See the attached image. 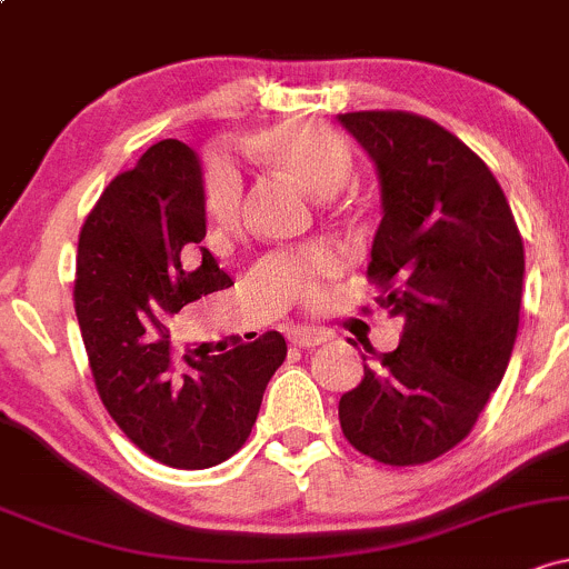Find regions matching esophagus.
<instances>
[{
	"label": "esophagus",
	"mask_w": 569,
	"mask_h": 569,
	"mask_svg": "<svg viewBox=\"0 0 569 569\" xmlns=\"http://www.w3.org/2000/svg\"><path fill=\"white\" fill-rule=\"evenodd\" d=\"M290 341L296 347H303V350H309V347H317V345H322V341H328V333L317 331V328L301 326V328H292Z\"/></svg>",
	"instance_id": "1"
}]
</instances>
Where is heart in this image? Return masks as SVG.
Returning <instances> with one entry per match:
<instances>
[{"label": "heart", "instance_id": "heart-1", "mask_svg": "<svg viewBox=\"0 0 569 569\" xmlns=\"http://www.w3.org/2000/svg\"><path fill=\"white\" fill-rule=\"evenodd\" d=\"M247 149L262 164L320 198L339 192L352 170L350 146L320 121L292 119L262 127L249 136ZM241 176L228 162L213 160L206 173V209L219 241H233L241 233ZM341 266L345 260L331 241H311L262 262L258 279H268L282 290V296L315 309L326 298V284L341 273Z\"/></svg>", "mask_w": 569, "mask_h": 569}]
</instances>
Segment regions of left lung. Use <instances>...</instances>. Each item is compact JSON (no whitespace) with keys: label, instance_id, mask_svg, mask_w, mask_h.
Listing matches in <instances>:
<instances>
[{"label":"left lung","instance_id":"left-lung-1","mask_svg":"<svg viewBox=\"0 0 569 569\" xmlns=\"http://www.w3.org/2000/svg\"><path fill=\"white\" fill-rule=\"evenodd\" d=\"M339 121L382 184L366 277L375 301L405 317L396 350L366 347L375 363L341 396L339 423L363 456L418 467L467 439L502 382L521 315L523 241L488 164L437 121L409 111Z\"/></svg>","mask_w":569,"mask_h":569}]
</instances>
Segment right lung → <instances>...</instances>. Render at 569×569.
I'll return each instance as SVG.
<instances>
[{
    "label": "right lung",
    "mask_w": 569,
    "mask_h": 569,
    "mask_svg": "<svg viewBox=\"0 0 569 569\" xmlns=\"http://www.w3.org/2000/svg\"><path fill=\"white\" fill-rule=\"evenodd\" d=\"M203 238L198 157L173 138L116 176L78 236L72 301L97 393L132 445L173 469H209L238 453L287 356L279 331L233 336L217 356L206 345L173 350L170 320L233 284ZM194 257L199 268L189 269Z\"/></svg>",
    "instance_id": "right-lung-1"
}]
</instances>
